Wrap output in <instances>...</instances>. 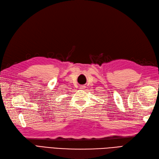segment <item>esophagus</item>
Listing matches in <instances>:
<instances>
[{
	"instance_id": "obj_1",
	"label": "esophagus",
	"mask_w": 159,
	"mask_h": 159,
	"mask_svg": "<svg viewBox=\"0 0 159 159\" xmlns=\"http://www.w3.org/2000/svg\"><path fill=\"white\" fill-rule=\"evenodd\" d=\"M85 88H86V87L83 86H83H80V90H83V91L84 90Z\"/></svg>"
}]
</instances>
